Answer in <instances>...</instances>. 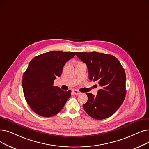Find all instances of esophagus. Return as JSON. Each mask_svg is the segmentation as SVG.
I'll use <instances>...</instances> for the list:
<instances>
[{"label": "esophagus", "mask_w": 149, "mask_h": 149, "mask_svg": "<svg viewBox=\"0 0 149 149\" xmlns=\"http://www.w3.org/2000/svg\"><path fill=\"white\" fill-rule=\"evenodd\" d=\"M72 92H73L75 95H79V94H80L81 93L80 91H79L77 90V89H73V90H72Z\"/></svg>", "instance_id": "34e87169"}]
</instances>
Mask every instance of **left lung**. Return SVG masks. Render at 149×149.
<instances>
[{"instance_id":"obj_1","label":"left lung","mask_w":149,"mask_h":149,"mask_svg":"<svg viewBox=\"0 0 149 149\" xmlns=\"http://www.w3.org/2000/svg\"><path fill=\"white\" fill-rule=\"evenodd\" d=\"M77 56L86 63L90 80L98 81L102 87L96 96L86 93L88 101L83 109L91 117L97 120L106 119L118 110L126 95V75L119 61L113 55L97 52H77Z\"/></svg>"}]
</instances>
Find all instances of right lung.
Masks as SVG:
<instances>
[{
    "instance_id": "add662e5",
    "label": "right lung",
    "mask_w": 149,
    "mask_h": 149,
    "mask_svg": "<svg viewBox=\"0 0 149 149\" xmlns=\"http://www.w3.org/2000/svg\"><path fill=\"white\" fill-rule=\"evenodd\" d=\"M75 52L51 51L32 59L23 74L22 85L28 105L37 114L52 117L63 109L71 95V91L54 86L56 77L61 75L66 63Z\"/></svg>"
}]
</instances>
